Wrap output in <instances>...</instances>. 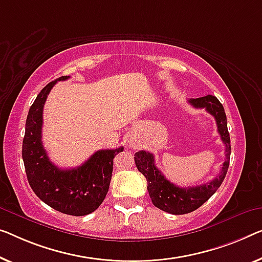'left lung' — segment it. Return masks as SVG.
<instances>
[{"label": "left lung", "instance_id": "left-lung-1", "mask_svg": "<svg viewBox=\"0 0 262 262\" xmlns=\"http://www.w3.org/2000/svg\"><path fill=\"white\" fill-rule=\"evenodd\" d=\"M188 102L195 108H205L210 115L214 116L217 132L226 146V161L215 179L201 186L181 188L167 180L165 175L156 168L154 155L149 151L140 150L134 155L136 168L143 174L147 180V189L153 205L163 212L175 215L187 214L198 209L216 192L227 174L229 158H231V139L227 129V118L220 101L215 96L207 95L198 99H190Z\"/></svg>", "mask_w": 262, "mask_h": 262}]
</instances>
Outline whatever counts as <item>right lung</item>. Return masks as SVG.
Instances as JSON below:
<instances>
[{"mask_svg":"<svg viewBox=\"0 0 262 262\" xmlns=\"http://www.w3.org/2000/svg\"><path fill=\"white\" fill-rule=\"evenodd\" d=\"M68 79L69 76H61L50 82L31 104L26 121L22 158L31 189L45 204L68 215L82 216L96 210L103 202L112 180L113 159L123 147L97 150L72 169H61L50 161L42 144L43 107L56 82Z\"/></svg>","mask_w":262,"mask_h":262,"instance_id":"add662e5","label":"right lung"}]
</instances>
